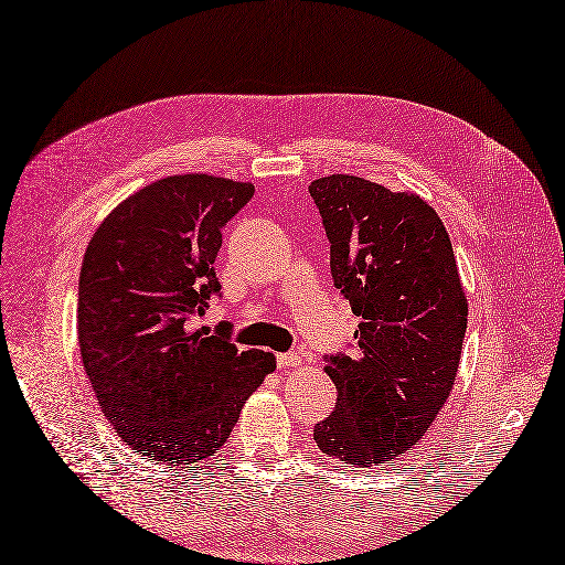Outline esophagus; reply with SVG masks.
I'll return each instance as SVG.
<instances>
[{"label": "esophagus", "mask_w": 565, "mask_h": 565, "mask_svg": "<svg viewBox=\"0 0 565 565\" xmlns=\"http://www.w3.org/2000/svg\"><path fill=\"white\" fill-rule=\"evenodd\" d=\"M301 364V356L297 352H282L278 354V366L280 369H292V366H299Z\"/></svg>", "instance_id": "obj_1"}]
</instances>
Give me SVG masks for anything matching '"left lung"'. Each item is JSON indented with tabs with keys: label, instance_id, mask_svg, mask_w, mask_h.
<instances>
[{
	"label": "left lung",
	"instance_id": "obj_1",
	"mask_svg": "<svg viewBox=\"0 0 565 565\" xmlns=\"http://www.w3.org/2000/svg\"><path fill=\"white\" fill-rule=\"evenodd\" d=\"M309 194L333 282L362 316L354 352L326 356L338 403L313 441L352 467L391 462L426 434L456 383L467 328L456 254L417 194L352 174L313 179Z\"/></svg>",
	"mask_w": 565,
	"mask_h": 565
}]
</instances>
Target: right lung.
<instances>
[{"mask_svg":"<svg viewBox=\"0 0 565 565\" xmlns=\"http://www.w3.org/2000/svg\"><path fill=\"white\" fill-rule=\"evenodd\" d=\"M254 184L213 174L158 179L124 199L88 242L78 278V345L105 417L134 452L162 465L213 456L275 371L223 323L194 328L220 292L223 227Z\"/></svg>","mask_w":565,"mask_h":565,"instance_id":"add662e5","label":"right lung"}]
</instances>
